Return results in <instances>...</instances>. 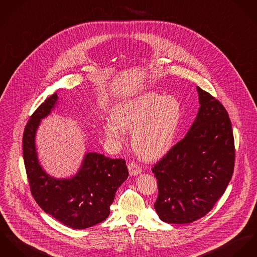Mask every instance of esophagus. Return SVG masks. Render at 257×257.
Listing matches in <instances>:
<instances>
[{
  "mask_svg": "<svg viewBox=\"0 0 257 257\" xmlns=\"http://www.w3.org/2000/svg\"><path fill=\"white\" fill-rule=\"evenodd\" d=\"M128 170H129V173L131 176L138 175L139 173L142 172V169L140 168V166H138L136 163H133V162L128 165Z\"/></svg>",
  "mask_w": 257,
  "mask_h": 257,
  "instance_id": "34e87169",
  "label": "esophagus"
}]
</instances>
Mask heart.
Wrapping results in <instances>:
<instances>
[{"instance_id": "obj_1", "label": "heart", "mask_w": 257, "mask_h": 257, "mask_svg": "<svg viewBox=\"0 0 257 257\" xmlns=\"http://www.w3.org/2000/svg\"><path fill=\"white\" fill-rule=\"evenodd\" d=\"M182 118L180 101L173 95L143 92L117 103L112 121L103 125L105 135L121 141L125 131L133 132L132 147L147 161L161 159L171 151Z\"/></svg>"}]
</instances>
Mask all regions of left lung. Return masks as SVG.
I'll use <instances>...</instances> for the list:
<instances>
[{
    "label": "left lung",
    "mask_w": 257,
    "mask_h": 257,
    "mask_svg": "<svg viewBox=\"0 0 257 257\" xmlns=\"http://www.w3.org/2000/svg\"><path fill=\"white\" fill-rule=\"evenodd\" d=\"M199 110L185 137L152 169L158 179L155 209L170 224L204 217L224 194L234 167L231 123L222 103L197 86Z\"/></svg>",
    "instance_id": "8db88e82"
}]
</instances>
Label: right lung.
<instances>
[{
  "label": "right lung",
  "mask_w": 257,
  "mask_h": 257,
  "mask_svg": "<svg viewBox=\"0 0 257 257\" xmlns=\"http://www.w3.org/2000/svg\"><path fill=\"white\" fill-rule=\"evenodd\" d=\"M55 92L30 116L23 138L24 161L32 196L41 209L67 227L90 228L103 222L110 213L118 187L127 179L122 159L86 153L78 172L68 178H55L42 169L37 157L35 135L41 119L57 104Z\"/></svg>",
  "instance_id": "obj_1"
}]
</instances>
